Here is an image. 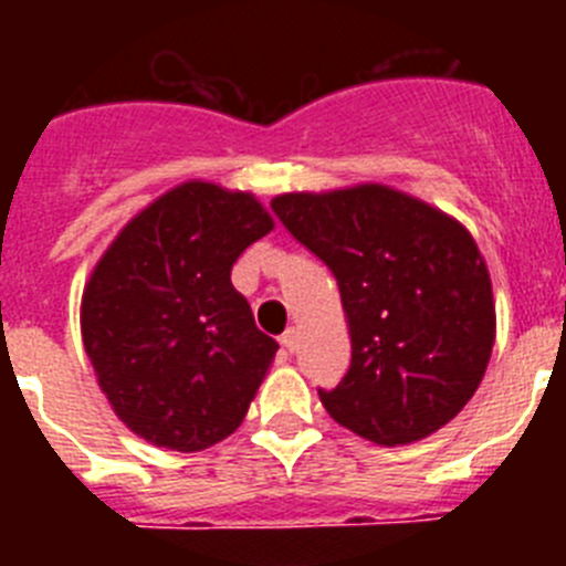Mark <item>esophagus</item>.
Returning a JSON list of instances; mask_svg holds the SVG:
<instances>
[{"label":"esophagus","mask_w":566,"mask_h":566,"mask_svg":"<svg viewBox=\"0 0 566 566\" xmlns=\"http://www.w3.org/2000/svg\"><path fill=\"white\" fill-rule=\"evenodd\" d=\"M280 343H283V348H286V352H297V345H300V332L297 328H289L286 334H283V337H280Z\"/></svg>","instance_id":"34e87169"}]
</instances>
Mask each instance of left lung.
I'll return each mask as SVG.
<instances>
[{
  "mask_svg": "<svg viewBox=\"0 0 566 566\" xmlns=\"http://www.w3.org/2000/svg\"><path fill=\"white\" fill-rule=\"evenodd\" d=\"M272 209L337 277L352 365L334 391H319L334 422L385 448L451 422L496 343L493 286L473 234L385 184L283 192Z\"/></svg>",
  "mask_w": 566,
  "mask_h": 566,
  "instance_id": "obj_1",
  "label": "left lung"
}]
</instances>
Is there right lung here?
<instances>
[{
  "instance_id": "add662e5",
  "label": "right lung",
  "mask_w": 566,
  "mask_h": 566,
  "mask_svg": "<svg viewBox=\"0 0 566 566\" xmlns=\"http://www.w3.org/2000/svg\"><path fill=\"white\" fill-rule=\"evenodd\" d=\"M274 229L252 192L184 181L133 214L82 294V339L115 417L195 453L234 433L277 343L254 326L232 263Z\"/></svg>"
}]
</instances>
